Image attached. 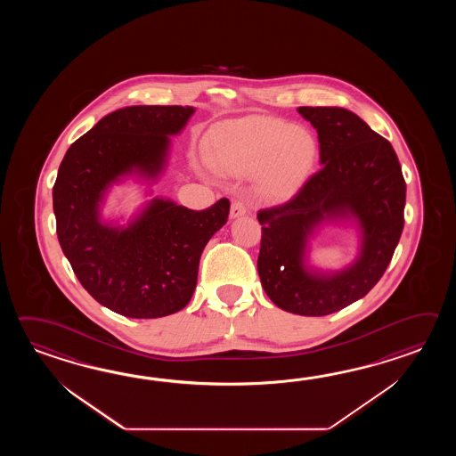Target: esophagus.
Segmentation results:
<instances>
[{"label":"esophagus","instance_id":"esophagus-1","mask_svg":"<svg viewBox=\"0 0 456 456\" xmlns=\"http://www.w3.org/2000/svg\"><path fill=\"white\" fill-rule=\"evenodd\" d=\"M248 214V204H246V200H234L232 204V210H230V215H232V218H238V216H242V215Z\"/></svg>","mask_w":456,"mask_h":456}]
</instances>
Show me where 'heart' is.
I'll use <instances>...</instances> for the list:
<instances>
[{"label":"heart","instance_id":"heart-1","mask_svg":"<svg viewBox=\"0 0 456 456\" xmlns=\"http://www.w3.org/2000/svg\"><path fill=\"white\" fill-rule=\"evenodd\" d=\"M212 163L234 175L259 173L262 191L290 194L318 159V142L308 128L277 117L251 116L226 122L214 135Z\"/></svg>","mask_w":456,"mask_h":456}]
</instances>
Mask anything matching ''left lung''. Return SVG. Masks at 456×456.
<instances>
[{
	"mask_svg": "<svg viewBox=\"0 0 456 456\" xmlns=\"http://www.w3.org/2000/svg\"><path fill=\"white\" fill-rule=\"evenodd\" d=\"M318 130L321 167L289 202L257 212L262 224L257 271L279 308L326 316L365 297L383 277L404 228L406 183L387 138L342 107H298ZM355 216L362 254L334 276L302 264L305 236L326 217Z\"/></svg>",
	"mask_w": 456,
	"mask_h": 456,
	"instance_id": "1",
	"label": "left lung"
}]
</instances>
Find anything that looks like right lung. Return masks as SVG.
I'll list each match as a JSON object with an SVG mask.
<instances>
[{"instance_id":"1","label":"right lung","mask_w":456,"mask_h":456,"mask_svg":"<svg viewBox=\"0 0 456 456\" xmlns=\"http://www.w3.org/2000/svg\"><path fill=\"white\" fill-rule=\"evenodd\" d=\"M194 107L132 106L101 118L69 146L53 185L57 236L87 293L126 318L151 320L183 310L197 285L205 244L228 220L230 200L189 210L155 199L126 230L99 222L110 183L163 169L169 136Z\"/></svg>"}]
</instances>
